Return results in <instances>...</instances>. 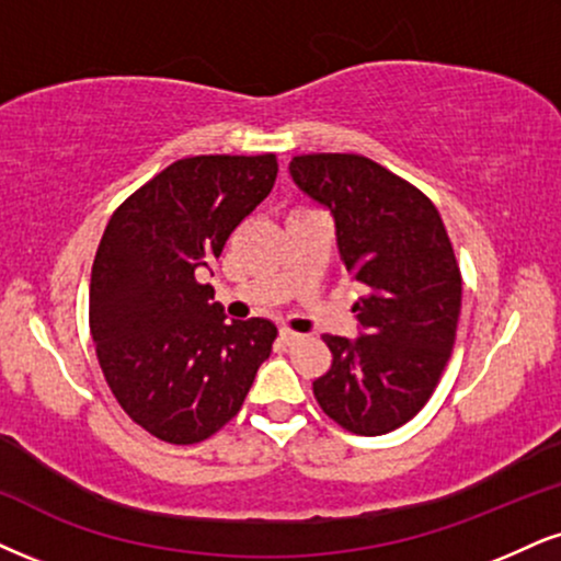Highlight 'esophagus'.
<instances>
[{
	"instance_id": "esophagus-1",
	"label": "esophagus",
	"mask_w": 561,
	"mask_h": 561,
	"mask_svg": "<svg viewBox=\"0 0 561 561\" xmlns=\"http://www.w3.org/2000/svg\"><path fill=\"white\" fill-rule=\"evenodd\" d=\"M280 341L286 343V345H296V343H301V341H304V335L294 333V330H286V328H283V330H280Z\"/></svg>"
}]
</instances>
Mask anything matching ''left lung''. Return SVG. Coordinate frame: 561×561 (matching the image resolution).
Segmentation results:
<instances>
[{
	"mask_svg": "<svg viewBox=\"0 0 561 561\" xmlns=\"http://www.w3.org/2000/svg\"><path fill=\"white\" fill-rule=\"evenodd\" d=\"M288 171L330 210L345 273L364 288L358 337L324 335L333 366L314 398L348 432L387 434L426 405L455 343L462 280L445 224L416 186L364 156H296Z\"/></svg>",
	"mask_w": 561,
	"mask_h": 561,
	"instance_id": "1",
	"label": "left lung"
}]
</instances>
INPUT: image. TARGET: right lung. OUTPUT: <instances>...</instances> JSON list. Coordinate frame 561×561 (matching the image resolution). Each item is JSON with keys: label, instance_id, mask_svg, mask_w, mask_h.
Here are the masks:
<instances>
[{"label": "right lung", "instance_id": "obj_1", "mask_svg": "<svg viewBox=\"0 0 561 561\" xmlns=\"http://www.w3.org/2000/svg\"><path fill=\"white\" fill-rule=\"evenodd\" d=\"M267 156L171 163L108 220L90 275V335L127 416L171 445H195L239 413L278 335L226 320L205 283L228 237L273 190Z\"/></svg>", "mask_w": 561, "mask_h": 561}]
</instances>
